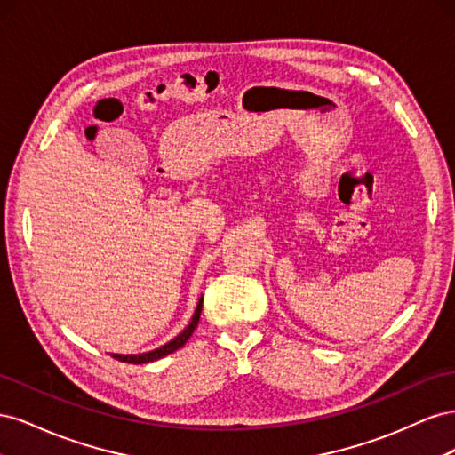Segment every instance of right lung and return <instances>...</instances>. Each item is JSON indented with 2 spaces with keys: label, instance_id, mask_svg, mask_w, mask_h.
<instances>
[{
  "label": "right lung",
  "instance_id": "1",
  "mask_svg": "<svg viewBox=\"0 0 455 455\" xmlns=\"http://www.w3.org/2000/svg\"><path fill=\"white\" fill-rule=\"evenodd\" d=\"M201 309H203V298L199 299L197 304V309L194 313V319H191V323L188 324V328L184 330V332L180 336H176L172 341L164 343L163 347L156 349V351H149V353H142V355H112L114 359L121 361V363H129V364H144V363H151V361H157L161 359V356H167L169 353H174L176 349H180L184 343L189 339V336L194 334V330L197 328V323H199V316H201Z\"/></svg>",
  "mask_w": 455,
  "mask_h": 455
}]
</instances>
